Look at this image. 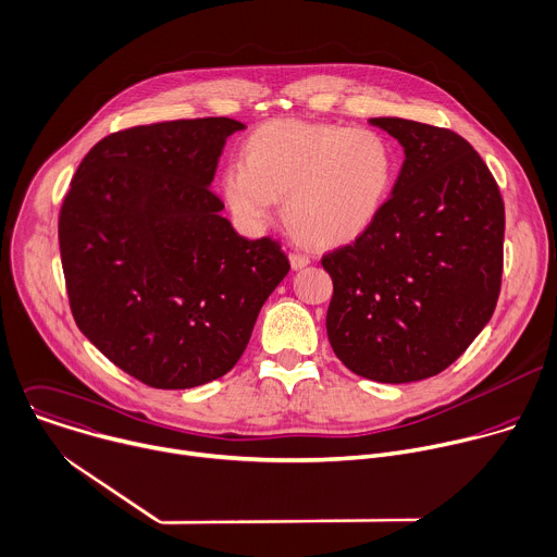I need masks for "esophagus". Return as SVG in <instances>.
<instances>
[{
  "mask_svg": "<svg viewBox=\"0 0 557 557\" xmlns=\"http://www.w3.org/2000/svg\"><path fill=\"white\" fill-rule=\"evenodd\" d=\"M289 263H292L294 270H300V268L309 265L311 259H309L307 255H302V252H292V255H289Z\"/></svg>",
  "mask_w": 557,
  "mask_h": 557,
  "instance_id": "esophagus-1",
  "label": "esophagus"
}]
</instances>
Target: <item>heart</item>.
<instances>
[{
    "label": "heart",
    "instance_id": "obj_1",
    "mask_svg": "<svg viewBox=\"0 0 557 557\" xmlns=\"http://www.w3.org/2000/svg\"><path fill=\"white\" fill-rule=\"evenodd\" d=\"M397 175L395 149L369 127L272 121L244 145V162L224 171V197L248 226H263L283 199L294 237L338 248L382 212Z\"/></svg>",
    "mask_w": 557,
    "mask_h": 557
}]
</instances>
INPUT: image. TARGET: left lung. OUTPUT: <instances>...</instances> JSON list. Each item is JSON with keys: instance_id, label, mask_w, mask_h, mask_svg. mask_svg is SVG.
I'll use <instances>...</instances> for the list:
<instances>
[{"instance_id": "left-lung-1", "label": "left lung", "mask_w": 557, "mask_h": 557, "mask_svg": "<svg viewBox=\"0 0 557 557\" xmlns=\"http://www.w3.org/2000/svg\"><path fill=\"white\" fill-rule=\"evenodd\" d=\"M371 125L397 138L406 160L369 231L320 259L333 283L326 336L356 375L406 384L448 369L490 322L505 203L459 134L404 119Z\"/></svg>"}]
</instances>
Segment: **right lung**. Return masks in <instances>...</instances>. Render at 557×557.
Returning <instances> with one entry per match:
<instances>
[{
  "instance_id": "add662e5",
  "label": "right lung",
  "mask_w": 557,
  "mask_h": 557,
  "mask_svg": "<svg viewBox=\"0 0 557 557\" xmlns=\"http://www.w3.org/2000/svg\"><path fill=\"white\" fill-rule=\"evenodd\" d=\"M242 129L233 119H195L109 134L63 199L72 315L107 360L151 388L226 375L289 272L281 244L235 233L210 190L226 138Z\"/></svg>"
}]
</instances>
